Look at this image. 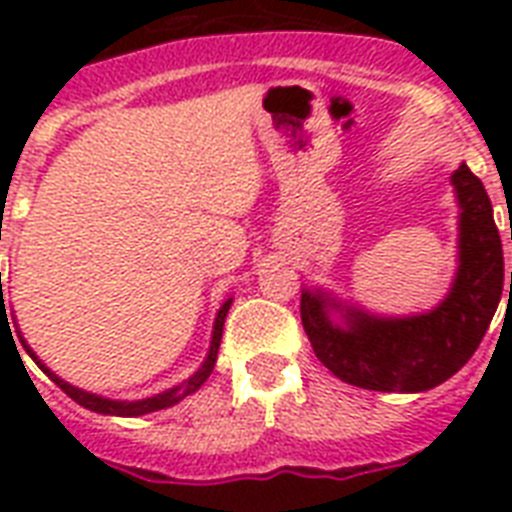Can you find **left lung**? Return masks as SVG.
<instances>
[{
  "mask_svg": "<svg viewBox=\"0 0 512 512\" xmlns=\"http://www.w3.org/2000/svg\"><path fill=\"white\" fill-rule=\"evenodd\" d=\"M452 185L462 209L460 268L436 311L377 319L324 292H303L305 335L316 358L342 382L382 393H420L460 372L484 340L505 284L500 231L484 183L465 164L452 175ZM329 310H342L346 324L335 325Z\"/></svg>",
  "mask_w": 512,
  "mask_h": 512,
  "instance_id": "8db88e82",
  "label": "left lung"
}]
</instances>
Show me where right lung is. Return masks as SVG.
<instances>
[{
	"label": "right lung",
	"mask_w": 512,
	"mask_h": 512,
	"mask_svg": "<svg viewBox=\"0 0 512 512\" xmlns=\"http://www.w3.org/2000/svg\"><path fill=\"white\" fill-rule=\"evenodd\" d=\"M0 284H2V273H0ZM2 289V287H0ZM2 305H0V313L2 319L7 316V308H4V292H2ZM228 308H231V300H225L223 308L217 311V319H215V332H212V345H209V353H207V361L201 364V369L193 377H188L185 382H180L177 388L172 390H164V393H159V396L154 398H143V401H111V398H103V396H95V393H87V390H79L74 388V385H68V382H63L55 372H50L47 366L39 361V358L34 356V350L28 348L26 342H23V348H26V353L31 358H34L36 364L42 366V372L50 377L55 385H58L63 393H66L68 398H74L76 404H82L84 409H90V412H98V414H114V417H140V414H148V412H159V409H167V406L177 404V401H183L185 396H191V393H196V390L207 382V377L212 374V369H215V361H217V348H220V340H223V324H225V313H228Z\"/></svg>",
	"instance_id": "add662e5"
}]
</instances>
